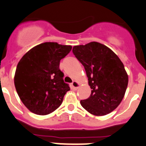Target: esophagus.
I'll return each mask as SVG.
<instances>
[{
	"mask_svg": "<svg viewBox=\"0 0 146 146\" xmlns=\"http://www.w3.org/2000/svg\"><path fill=\"white\" fill-rule=\"evenodd\" d=\"M71 86H72V88L73 90H77V89L79 88V83L76 82V81H74L72 83Z\"/></svg>",
	"mask_w": 146,
	"mask_h": 146,
	"instance_id": "obj_1",
	"label": "esophagus"
}]
</instances>
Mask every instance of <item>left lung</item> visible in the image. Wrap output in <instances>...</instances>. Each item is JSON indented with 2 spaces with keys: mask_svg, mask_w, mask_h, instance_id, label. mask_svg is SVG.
Masks as SVG:
<instances>
[{
  "mask_svg": "<svg viewBox=\"0 0 146 146\" xmlns=\"http://www.w3.org/2000/svg\"><path fill=\"white\" fill-rule=\"evenodd\" d=\"M72 52L84 65L92 89L81 106L92 115H104L117 107L128 84L123 62L112 50L97 42L73 47Z\"/></svg>",
  "mask_w": 146,
  "mask_h": 146,
  "instance_id": "1",
  "label": "left lung"
}]
</instances>
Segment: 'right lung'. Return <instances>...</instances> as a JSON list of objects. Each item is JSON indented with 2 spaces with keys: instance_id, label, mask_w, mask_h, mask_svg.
<instances>
[{
  "instance_id": "1",
  "label": "right lung",
  "mask_w": 146,
  "mask_h": 146,
  "mask_svg": "<svg viewBox=\"0 0 146 146\" xmlns=\"http://www.w3.org/2000/svg\"><path fill=\"white\" fill-rule=\"evenodd\" d=\"M71 50L72 46L44 42L31 48L19 62L15 86L21 102L31 112L47 115L62 104L70 88L64 82L59 66Z\"/></svg>"
}]
</instances>
